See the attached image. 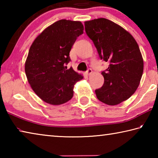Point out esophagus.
I'll return each instance as SVG.
<instances>
[{
	"mask_svg": "<svg viewBox=\"0 0 158 158\" xmlns=\"http://www.w3.org/2000/svg\"><path fill=\"white\" fill-rule=\"evenodd\" d=\"M93 73L92 69H88L87 71L85 72V74H86V75H90V74H91Z\"/></svg>",
	"mask_w": 158,
	"mask_h": 158,
	"instance_id": "1",
	"label": "esophagus"
}]
</instances>
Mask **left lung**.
<instances>
[{
  "label": "left lung",
  "mask_w": 158,
  "mask_h": 158,
  "mask_svg": "<svg viewBox=\"0 0 158 158\" xmlns=\"http://www.w3.org/2000/svg\"><path fill=\"white\" fill-rule=\"evenodd\" d=\"M84 24L100 58L109 63L102 72L105 81L95 90L96 96L108 105H118L130 98L139 85L143 71L139 47L129 32L106 19L87 21Z\"/></svg>",
  "instance_id": "obj_1"
}]
</instances>
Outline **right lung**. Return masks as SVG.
<instances>
[{
  "label": "right lung",
  "mask_w": 158,
  "mask_h": 158,
  "mask_svg": "<svg viewBox=\"0 0 158 158\" xmlns=\"http://www.w3.org/2000/svg\"><path fill=\"white\" fill-rule=\"evenodd\" d=\"M84 33L81 21L61 19L42 32L33 41L25 63L32 89L45 102L60 105L71 100L74 85L83 79L73 68L67 69L69 52Z\"/></svg>",
  "instance_id": "add662e5"
}]
</instances>
